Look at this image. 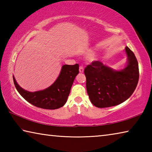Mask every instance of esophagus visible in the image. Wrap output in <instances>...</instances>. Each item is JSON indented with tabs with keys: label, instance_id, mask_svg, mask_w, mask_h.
Instances as JSON below:
<instances>
[{
	"label": "esophagus",
	"instance_id": "34e87169",
	"mask_svg": "<svg viewBox=\"0 0 152 152\" xmlns=\"http://www.w3.org/2000/svg\"><path fill=\"white\" fill-rule=\"evenodd\" d=\"M79 72H80V73H83L84 72V68H83V67L80 66Z\"/></svg>",
	"mask_w": 152,
	"mask_h": 152
}]
</instances>
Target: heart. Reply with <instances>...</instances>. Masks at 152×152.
Segmentation results:
<instances>
[{
    "mask_svg": "<svg viewBox=\"0 0 152 152\" xmlns=\"http://www.w3.org/2000/svg\"><path fill=\"white\" fill-rule=\"evenodd\" d=\"M86 55L87 56H92V52H87Z\"/></svg>",
    "mask_w": 152,
    "mask_h": 152,
    "instance_id": "heart-1",
    "label": "heart"
}]
</instances>
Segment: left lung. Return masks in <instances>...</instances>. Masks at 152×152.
Listing matches in <instances>:
<instances>
[{"instance_id": "obj_1", "label": "left lung", "mask_w": 152, "mask_h": 152, "mask_svg": "<svg viewBox=\"0 0 152 152\" xmlns=\"http://www.w3.org/2000/svg\"><path fill=\"white\" fill-rule=\"evenodd\" d=\"M125 51L127 61L121 70H114L99 61L84 69L87 92L95 107L116 106L127 100L135 90L140 76L138 62L129 48L126 47Z\"/></svg>"}]
</instances>
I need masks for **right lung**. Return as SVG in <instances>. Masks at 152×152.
<instances>
[{
	"label": "right lung",
	"mask_w": 152,
	"mask_h": 152,
	"mask_svg": "<svg viewBox=\"0 0 152 152\" xmlns=\"http://www.w3.org/2000/svg\"><path fill=\"white\" fill-rule=\"evenodd\" d=\"M79 73V65H63L56 81L47 88L29 92L21 88L13 76L15 86L21 96L34 106L45 109H57L68 100L74 79Z\"/></svg>",
	"instance_id": "add662e5"
}]
</instances>
